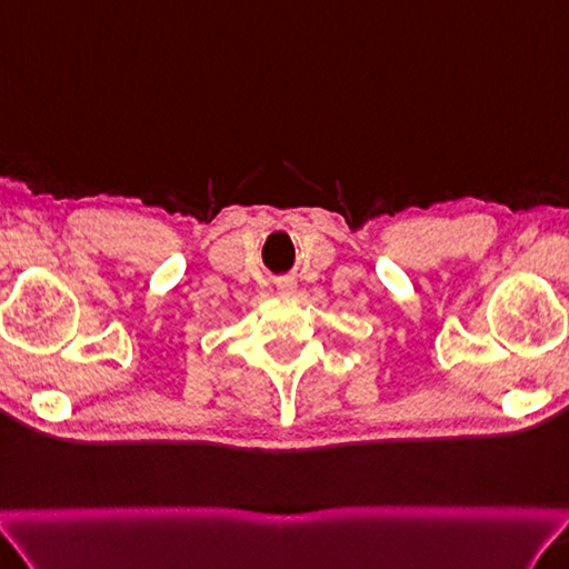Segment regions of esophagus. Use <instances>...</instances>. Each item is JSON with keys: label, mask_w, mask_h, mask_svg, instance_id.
Listing matches in <instances>:
<instances>
[{"label": "esophagus", "mask_w": 569, "mask_h": 569, "mask_svg": "<svg viewBox=\"0 0 569 569\" xmlns=\"http://www.w3.org/2000/svg\"><path fill=\"white\" fill-rule=\"evenodd\" d=\"M276 288H279V293L281 296H293V290H296V281H290V279H283V281H279L276 283Z\"/></svg>", "instance_id": "34e87169"}]
</instances>
